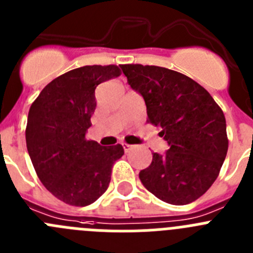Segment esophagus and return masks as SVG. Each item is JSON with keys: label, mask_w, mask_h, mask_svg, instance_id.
I'll list each match as a JSON object with an SVG mask.
<instances>
[{"label": "esophagus", "mask_w": 253, "mask_h": 253, "mask_svg": "<svg viewBox=\"0 0 253 253\" xmlns=\"http://www.w3.org/2000/svg\"><path fill=\"white\" fill-rule=\"evenodd\" d=\"M123 148H124L125 152H129V150H131L134 148V145H130V144H126V143H123Z\"/></svg>", "instance_id": "34e87169"}]
</instances>
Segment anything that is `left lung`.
I'll return each mask as SVG.
<instances>
[{
    "instance_id": "8db88e82",
    "label": "left lung",
    "mask_w": 253,
    "mask_h": 253,
    "mask_svg": "<svg viewBox=\"0 0 253 253\" xmlns=\"http://www.w3.org/2000/svg\"><path fill=\"white\" fill-rule=\"evenodd\" d=\"M133 90L143 96L148 122L168 143L153 153L140 182L170 205L193 202L217 179L228 149L226 118L210 92L188 76L161 66L120 65Z\"/></svg>"
}]
</instances>
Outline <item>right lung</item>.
Segmentation results:
<instances>
[{"mask_svg":"<svg viewBox=\"0 0 253 253\" xmlns=\"http://www.w3.org/2000/svg\"><path fill=\"white\" fill-rule=\"evenodd\" d=\"M122 74L115 65L74 69L46 85L27 117L26 145L34 168L48 192L84 207L108 189L120 144L101 147L85 138L96 108L95 89Z\"/></svg>","mask_w":253,"mask_h":253,"instance_id":"obj_1","label":"right lung"}]
</instances>
